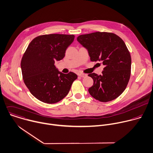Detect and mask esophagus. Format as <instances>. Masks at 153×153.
Segmentation results:
<instances>
[{"label": "esophagus", "mask_w": 153, "mask_h": 153, "mask_svg": "<svg viewBox=\"0 0 153 153\" xmlns=\"http://www.w3.org/2000/svg\"><path fill=\"white\" fill-rule=\"evenodd\" d=\"M78 76H81V77H82V78H85V77H86V76H87V74H85L79 73V74H78Z\"/></svg>", "instance_id": "34e87169"}]
</instances>
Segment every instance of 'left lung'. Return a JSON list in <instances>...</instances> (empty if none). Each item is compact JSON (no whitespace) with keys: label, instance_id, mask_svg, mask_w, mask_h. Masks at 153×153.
<instances>
[{"label":"left lung","instance_id":"1","mask_svg":"<svg viewBox=\"0 0 153 153\" xmlns=\"http://www.w3.org/2000/svg\"><path fill=\"white\" fill-rule=\"evenodd\" d=\"M77 41L87 50L91 62L101 61L104 66L102 75H88L94 80L88 88L90 95L104 102L117 98L125 90L131 74V58L124 42L105 32L81 35Z\"/></svg>","mask_w":153,"mask_h":153}]
</instances>
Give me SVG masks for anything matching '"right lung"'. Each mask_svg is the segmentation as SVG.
Segmentation results:
<instances>
[{
  "label": "right lung",
  "mask_w": 153,
  "mask_h": 153,
  "mask_svg": "<svg viewBox=\"0 0 153 153\" xmlns=\"http://www.w3.org/2000/svg\"><path fill=\"white\" fill-rule=\"evenodd\" d=\"M74 38V35H43L28 45L21 61L22 76L30 92L39 100L54 104L68 94L78 76L72 72L63 74L54 64L65 57Z\"/></svg>",
  "instance_id": "add662e5"
}]
</instances>
